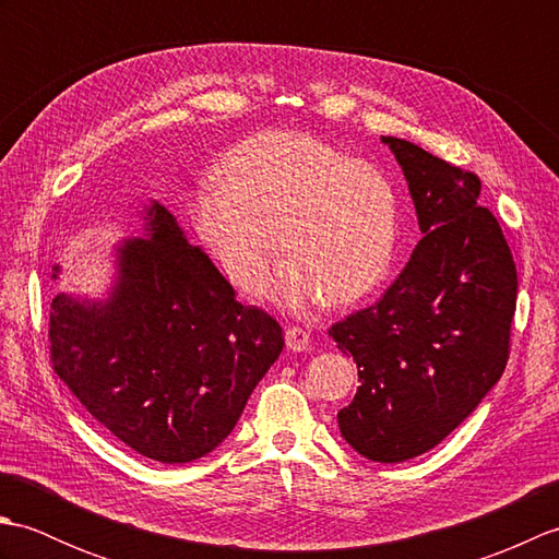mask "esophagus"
Masks as SVG:
<instances>
[{
  "label": "esophagus",
  "instance_id": "esophagus-1",
  "mask_svg": "<svg viewBox=\"0 0 559 559\" xmlns=\"http://www.w3.org/2000/svg\"><path fill=\"white\" fill-rule=\"evenodd\" d=\"M286 346L293 353H302L310 348V334L300 326H288L286 329Z\"/></svg>",
  "mask_w": 559,
  "mask_h": 559
}]
</instances>
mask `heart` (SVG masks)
<instances>
[{
  "label": "heart",
  "mask_w": 559,
  "mask_h": 559,
  "mask_svg": "<svg viewBox=\"0 0 559 559\" xmlns=\"http://www.w3.org/2000/svg\"><path fill=\"white\" fill-rule=\"evenodd\" d=\"M199 189L192 221L237 290H249L276 249L261 295L290 312L350 305L386 276L396 245L394 187L377 168L295 132L242 141ZM274 247H270V237Z\"/></svg>",
  "instance_id": "b5f03b06"
}]
</instances>
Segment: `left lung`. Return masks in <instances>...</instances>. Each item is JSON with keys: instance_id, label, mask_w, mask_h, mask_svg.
Segmentation results:
<instances>
[{"instance_id": "1", "label": "left lung", "mask_w": 559, "mask_h": 559, "mask_svg": "<svg viewBox=\"0 0 559 559\" xmlns=\"http://www.w3.org/2000/svg\"><path fill=\"white\" fill-rule=\"evenodd\" d=\"M408 182L423 240L372 307L329 329L360 386L338 427L360 456L401 463L437 447L500 382L516 266L480 180L406 139L382 136Z\"/></svg>"}]
</instances>
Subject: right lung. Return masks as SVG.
Listing matches in <instances>:
<instances>
[{
  "label": "right lung",
  "instance_id": "obj_1",
  "mask_svg": "<svg viewBox=\"0 0 559 559\" xmlns=\"http://www.w3.org/2000/svg\"><path fill=\"white\" fill-rule=\"evenodd\" d=\"M144 221V237L115 247L108 298L55 295L52 367L136 454L189 463L233 432L283 350V331L264 310L235 300L163 204L151 201Z\"/></svg>",
  "mask_w": 559,
  "mask_h": 559
}]
</instances>
